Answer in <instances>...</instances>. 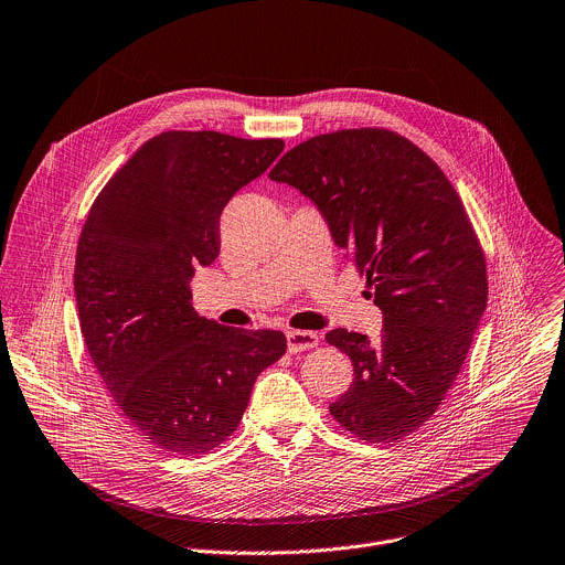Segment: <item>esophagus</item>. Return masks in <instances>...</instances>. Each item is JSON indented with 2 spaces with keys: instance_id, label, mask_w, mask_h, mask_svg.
I'll use <instances>...</instances> for the list:
<instances>
[{
  "instance_id": "34e87169",
  "label": "esophagus",
  "mask_w": 565,
  "mask_h": 565,
  "mask_svg": "<svg viewBox=\"0 0 565 565\" xmlns=\"http://www.w3.org/2000/svg\"><path fill=\"white\" fill-rule=\"evenodd\" d=\"M286 343H288V352L297 354V352L315 348L319 343V337L308 330H290V332H286Z\"/></svg>"
}]
</instances>
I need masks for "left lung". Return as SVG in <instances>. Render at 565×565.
I'll return each instance as SVG.
<instances>
[{
  "mask_svg": "<svg viewBox=\"0 0 565 565\" xmlns=\"http://www.w3.org/2000/svg\"><path fill=\"white\" fill-rule=\"evenodd\" d=\"M268 177L315 202L384 312L374 341L345 328L326 334L354 367L330 415L367 444L415 433L455 384L488 303L486 255L455 185L386 128L310 137Z\"/></svg>",
  "mask_w": 565,
  "mask_h": 565,
  "instance_id": "obj_1",
  "label": "left lung"
}]
</instances>
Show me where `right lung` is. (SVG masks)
Returning <instances> with one entry per match:
<instances>
[{
  "mask_svg": "<svg viewBox=\"0 0 565 565\" xmlns=\"http://www.w3.org/2000/svg\"><path fill=\"white\" fill-rule=\"evenodd\" d=\"M281 150V139L159 132L110 177L82 228L75 299L88 354L121 415L163 452L224 444L259 372L286 352L284 332L226 328L191 303L195 268L220 255L224 206Z\"/></svg>",
  "mask_w": 565,
  "mask_h": 565,
  "instance_id": "1",
  "label": "right lung"
}]
</instances>
